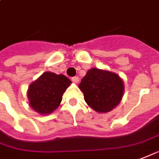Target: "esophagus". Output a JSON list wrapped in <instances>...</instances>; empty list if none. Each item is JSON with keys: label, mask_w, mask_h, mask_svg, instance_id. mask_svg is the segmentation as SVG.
Masks as SVG:
<instances>
[{"label": "esophagus", "mask_w": 159, "mask_h": 159, "mask_svg": "<svg viewBox=\"0 0 159 159\" xmlns=\"http://www.w3.org/2000/svg\"><path fill=\"white\" fill-rule=\"evenodd\" d=\"M72 81L75 83V84H78L79 82H80V78L79 77H73L72 78Z\"/></svg>", "instance_id": "1"}]
</instances>
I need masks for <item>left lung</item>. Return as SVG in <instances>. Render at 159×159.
<instances>
[{"instance_id":"8db88e82","label":"left lung","mask_w":159,"mask_h":159,"mask_svg":"<svg viewBox=\"0 0 159 159\" xmlns=\"http://www.w3.org/2000/svg\"><path fill=\"white\" fill-rule=\"evenodd\" d=\"M79 88L90 107L99 113L115 108L125 92L124 81L119 75L106 69L92 68L81 80Z\"/></svg>"}]
</instances>
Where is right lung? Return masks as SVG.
Returning a JSON list of instances; mask_svg holds the SVG:
<instances>
[{
	"label": "right lung",
	"instance_id": "right-lung-1",
	"mask_svg": "<svg viewBox=\"0 0 159 159\" xmlns=\"http://www.w3.org/2000/svg\"><path fill=\"white\" fill-rule=\"evenodd\" d=\"M71 83L65 75L52 72L43 73L29 86V105L40 115L52 113L59 107L62 95Z\"/></svg>",
	"mask_w": 159,
	"mask_h": 159
}]
</instances>
